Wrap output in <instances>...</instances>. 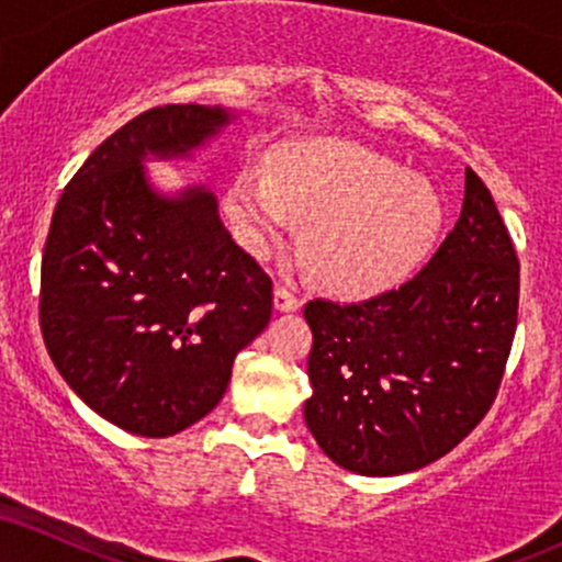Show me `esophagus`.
<instances>
[{"label":"esophagus","instance_id":"esophagus-1","mask_svg":"<svg viewBox=\"0 0 562 562\" xmlns=\"http://www.w3.org/2000/svg\"><path fill=\"white\" fill-rule=\"evenodd\" d=\"M301 293L295 290V285H290V282H280V285L274 288V308L277 312H295V308H301Z\"/></svg>","mask_w":562,"mask_h":562}]
</instances>
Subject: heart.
Masks as SVG:
<instances>
[{"mask_svg":"<svg viewBox=\"0 0 562 562\" xmlns=\"http://www.w3.org/2000/svg\"><path fill=\"white\" fill-rule=\"evenodd\" d=\"M227 209L256 254L303 218V250L319 280L372 293L406 277L441 227V203L425 179L351 142H301L269 158V173H237Z\"/></svg>","mask_w":562,"mask_h":562,"instance_id":"obj_1","label":"heart"}]
</instances>
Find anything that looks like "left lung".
Returning a JSON list of instances; mask_svg holds the SVG:
<instances>
[{"instance_id": "obj_1", "label": "left lung", "mask_w": 562, "mask_h": 562, "mask_svg": "<svg viewBox=\"0 0 562 562\" xmlns=\"http://www.w3.org/2000/svg\"><path fill=\"white\" fill-rule=\"evenodd\" d=\"M520 261L492 192L465 173L462 214L430 261L370 301L303 306L308 430L335 465L398 475L443 457L492 409L518 327Z\"/></svg>"}]
</instances>
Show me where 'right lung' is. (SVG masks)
<instances>
[{
	"label": "right lung",
	"mask_w": 562,
	"mask_h": 562,
	"mask_svg": "<svg viewBox=\"0 0 562 562\" xmlns=\"http://www.w3.org/2000/svg\"><path fill=\"white\" fill-rule=\"evenodd\" d=\"M227 121L205 105L137 115L83 160L49 222L44 346L87 406L128 434L173 436L209 415L272 317V277L232 240L216 198H160L139 166L187 156Z\"/></svg>",
	"instance_id": "obj_1"
}]
</instances>
